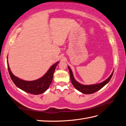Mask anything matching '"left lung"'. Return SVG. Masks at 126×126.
Returning a JSON list of instances; mask_svg holds the SVG:
<instances>
[{
  "mask_svg": "<svg viewBox=\"0 0 126 126\" xmlns=\"http://www.w3.org/2000/svg\"><path fill=\"white\" fill-rule=\"evenodd\" d=\"M69 70L70 73V80L71 81V83H72L73 85L74 86L76 90H78L79 91H80L81 93H84V94H92V93H94L97 92L98 90H100L101 88H103L104 86L107 84V83L109 82L112 76L113 75V73H114V71H112V73L111 75L108 78L107 80L103 81V82L97 83V84H94V85H82L78 82L77 81H76L74 78L73 74L72 71H71L70 68L68 66Z\"/></svg>",
  "mask_w": 126,
  "mask_h": 126,
  "instance_id": "1",
  "label": "left lung"
}]
</instances>
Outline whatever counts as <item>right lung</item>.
I'll return each mask as SVG.
<instances>
[{"mask_svg": "<svg viewBox=\"0 0 126 126\" xmlns=\"http://www.w3.org/2000/svg\"><path fill=\"white\" fill-rule=\"evenodd\" d=\"M58 63L59 62H57L52 65L45 74L39 79L34 81H26L16 77L12 73L8 61L7 62L10 76L15 85L24 92L35 95L41 94L48 89L52 81L54 71Z\"/></svg>", "mask_w": 126, "mask_h": 126, "instance_id": "right-lung-1", "label": "right lung"}]
</instances>
